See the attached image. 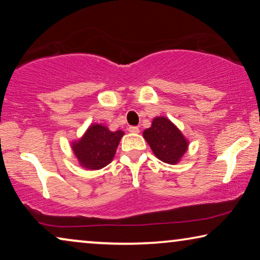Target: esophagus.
<instances>
[{
    "label": "esophagus",
    "mask_w": 260,
    "mask_h": 260,
    "mask_svg": "<svg viewBox=\"0 0 260 260\" xmlns=\"http://www.w3.org/2000/svg\"><path fill=\"white\" fill-rule=\"evenodd\" d=\"M129 133H131V134H138L140 133V127H137V126H129Z\"/></svg>",
    "instance_id": "esophagus-1"
}]
</instances>
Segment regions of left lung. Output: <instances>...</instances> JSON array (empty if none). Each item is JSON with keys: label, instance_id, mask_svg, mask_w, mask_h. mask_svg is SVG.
I'll list each match as a JSON object with an SVG mask.
<instances>
[{"label": "left lung", "instance_id": "obj_1", "mask_svg": "<svg viewBox=\"0 0 260 260\" xmlns=\"http://www.w3.org/2000/svg\"><path fill=\"white\" fill-rule=\"evenodd\" d=\"M143 136L155 156L165 163L175 165L187 151L188 142L181 131L166 117H156Z\"/></svg>", "mask_w": 260, "mask_h": 260}]
</instances>
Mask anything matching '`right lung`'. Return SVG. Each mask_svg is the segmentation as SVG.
<instances>
[{
    "label": "right lung",
    "instance_id": "1",
    "mask_svg": "<svg viewBox=\"0 0 260 260\" xmlns=\"http://www.w3.org/2000/svg\"><path fill=\"white\" fill-rule=\"evenodd\" d=\"M123 131H110L108 127L93 124L88 127L81 140L72 148L80 165L87 169H102L112 161Z\"/></svg>",
    "mask_w": 260,
    "mask_h": 260
}]
</instances>
